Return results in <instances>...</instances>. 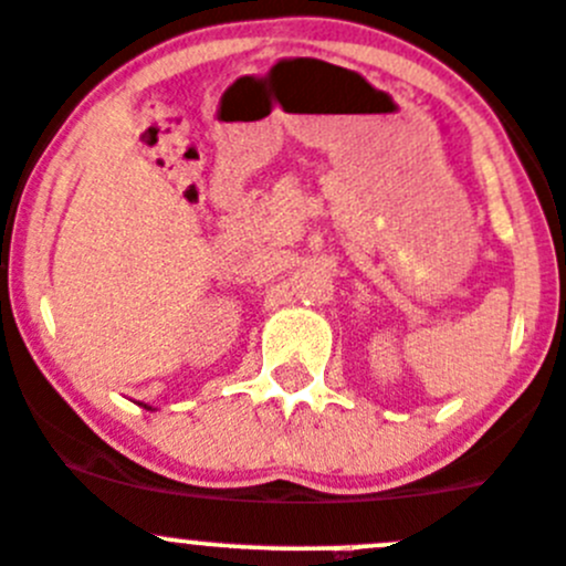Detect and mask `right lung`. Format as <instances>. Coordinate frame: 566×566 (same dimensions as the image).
I'll return each mask as SVG.
<instances>
[{"label":"right lung","instance_id":"add662e5","mask_svg":"<svg viewBox=\"0 0 566 566\" xmlns=\"http://www.w3.org/2000/svg\"><path fill=\"white\" fill-rule=\"evenodd\" d=\"M146 409H149V406H146Z\"/></svg>","mask_w":566,"mask_h":566}]
</instances>
